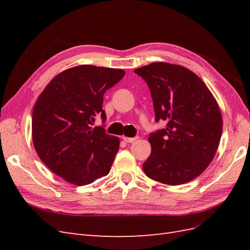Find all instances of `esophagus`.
<instances>
[{"label":"esophagus","mask_w":250,"mask_h":250,"mask_svg":"<svg viewBox=\"0 0 250 250\" xmlns=\"http://www.w3.org/2000/svg\"><path fill=\"white\" fill-rule=\"evenodd\" d=\"M123 140L126 142V143H134L137 140H139L138 137H134V138H127V137H123Z\"/></svg>","instance_id":"34e87169"}]
</instances>
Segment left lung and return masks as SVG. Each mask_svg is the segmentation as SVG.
<instances>
[{"label": "left lung", "mask_w": 250, "mask_h": 250, "mask_svg": "<svg viewBox=\"0 0 250 250\" xmlns=\"http://www.w3.org/2000/svg\"><path fill=\"white\" fill-rule=\"evenodd\" d=\"M150 88L155 121L166 128L150 133L146 175L170 186L193 180L213 161L222 134V116L213 94L187 67L153 62L134 70Z\"/></svg>", "instance_id": "8db88e82"}]
</instances>
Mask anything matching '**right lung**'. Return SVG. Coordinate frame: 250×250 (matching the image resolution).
Returning <instances> with one entry per match:
<instances>
[{
    "label": "right lung",
    "instance_id": "obj_1",
    "mask_svg": "<svg viewBox=\"0 0 250 250\" xmlns=\"http://www.w3.org/2000/svg\"><path fill=\"white\" fill-rule=\"evenodd\" d=\"M120 69L82 64L53 78L37 99L32 115L36 153L56 175L76 186L106 176L120 140L94 126L104 122L103 95L124 77Z\"/></svg>",
    "mask_w": 250,
    "mask_h": 250
}]
</instances>
